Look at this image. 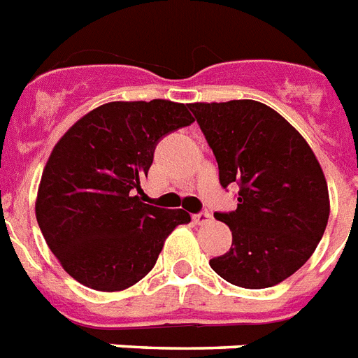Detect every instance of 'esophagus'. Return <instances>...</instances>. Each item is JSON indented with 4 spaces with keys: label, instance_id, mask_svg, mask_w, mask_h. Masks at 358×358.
Segmentation results:
<instances>
[{
    "label": "esophagus",
    "instance_id": "esophagus-1",
    "mask_svg": "<svg viewBox=\"0 0 358 358\" xmlns=\"http://www.w3.org/2000/svg\"><path fill=\"white\" fill-rule=\"evenodd\" d=\"M194 221L197 222V224H206V222L212 221V213H208V212L195 213V215H194Z\"/></svg>",
    "mask_w": 358,
    "mask_h": 358
}]
</instances>
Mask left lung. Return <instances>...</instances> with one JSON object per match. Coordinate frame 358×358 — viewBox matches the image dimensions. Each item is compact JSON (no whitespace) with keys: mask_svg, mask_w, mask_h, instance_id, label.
<instances>
[{"mask_svg":"<svg viewBox=\"0 0 358 358\" xmlns=\"http://www.w3.org/2000/svg\"><path fill=\"white\" fill-rule=\"evenodd\" d=\"M188 108L213 150L221 185L241 186L237 210L213 215L230 226L231 248L210 266L241 288L282 282L311 257L328 224V182L313 150L259 101L190 103Z\"/></svg>","mask_w":358,"mask_h":358,"instance_id":"obj_1","label":"left lung"}]
</instances>
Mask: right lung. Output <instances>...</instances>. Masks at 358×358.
I'll list each match as a JSON object with an SVG mask.
<instances>
[{"label":"right lung","mask_w":358,"mask_h":358,"mask_svg":"<svg viewBox=\"0 0 358 358\" xmlns=\"http://www.w3.org/2000/svg\"><path fill=\"white\" fill-rule=\"evenodd\" d=\"M194 117L168 99L112 101L63 134L43 168L36 219L63 270L97 292H121L145 277L164 241L190 222L185 210L139 195L159 139Z\"/></svg>","instance_id":"obj_1"}]
</instances>
